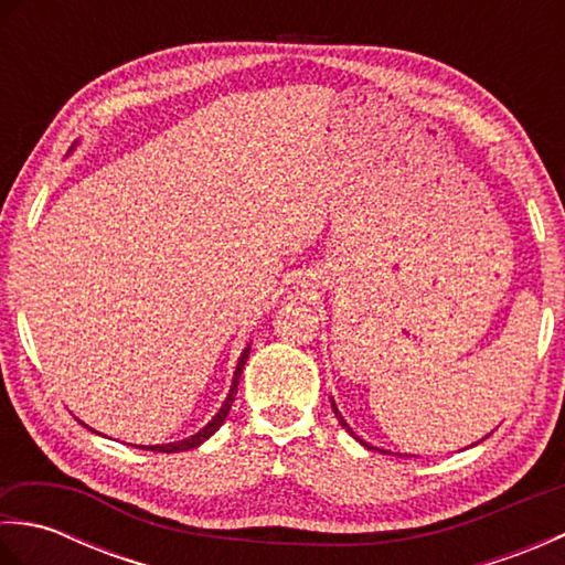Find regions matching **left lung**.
<instances>
[{
  "mask_svg": "<svg viewBox=\"0 0 565 565\" xmlns=\"http://www.w3.org/2000/svg\"><path fill=\"white\" fill-rule=\"evenodd\" d=\"M332 411H334V417H338V419H340V425H342V427H344L347 431H350V435H352L354 439H359V437L354 435V431L350 429V425H347V423H344V419H342V415L338 413V405H334V403H332ZM359 441H362V439H359ZM362 444H364V447H366V449H374V447H369V444H366V441H362ZM383 454H386V451H383ZM398 456H401V454H398Z\"/></svg>",
  "mask_w": 565,
  "mask_h": 565,
  "instance_id": "1",
  "label": "left lung"
}]
</instances>
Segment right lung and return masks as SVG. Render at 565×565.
<instances>
[{"instance_id": "add662e5", "label": "right lung", "mask_w": 565, "mask_h": 565, "mask_svg": "<svg viewBox=\"0 0 565 565\" xmlns=\"http://www.w3.org/2000/svg\"><path fill=\"white\" fill-rule=\"evenodd\" d=\"M247 356H249V347L247 350L243 352V356H239V362H237V369H235V376H233V386H231V393H227V398H225V403H223V407L218 413H215V417L211 419V423L203 427L201 431H196V435H191L189 439H182V441H172V444H154V447H148L150 451H162V454H174V451H189V449H194V447H199V444H203L206 441L215 429H218L223 423H225V417H227V413H231V405H233V401H235V393H237V383H239V374H243V366H245V362H247ZM146 449V447H142Z\"/></svg>"}]
</instances>
